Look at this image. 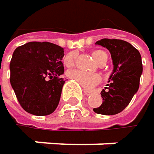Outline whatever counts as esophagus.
Returning <instances> with one entry per match:
<instances>
[{"mask_svg": "<svg viewBox=\"0 0 154 154\" xmlns=\"http://www.w3.org/2000/svg\"><path fill=\"white\" fill-rule=\"evenodd\" d=\"M84 93H85V95H90V94H92V92H91V91H88V90H84Z\"/></svg>", "mask_w": 154, "mask_h": 154, "instance_id": "1", "label": "esophagus"}]
</instances>
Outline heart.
<instances>
[{"mask_svg": "<svg viewBox=\"0 0 154 154\" xmlns=\"http://www.w3.org/2000/svg\"><path fill=\"white\" fill-rule=\"evenodd\" d=\"M92 55L94 59L98 62H102L106 57L107 54L105 51H101V50H94L92 51ZM76 57L77 54L76 52H69L68 53L65 58H64V64L68 68L73 67L76 61ZM108 58V57H107ZM67 76L69 78L73 79L77 82L79 85H81L85 89H92L94 85L100 83L101 81V77L97 73H89V72H85L79 69H73L69 70L67 73Z\"/></svg>", "mask_w": 154, "mask_h": 154, "instance_id": "b5f03b06", "label": "heart"}]
</instances>
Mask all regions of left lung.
<instances>
[{
    "label": "left lung",
    "mask_w": 154,
    "mask_h": 154,
    "mask_svg": "<svg viewBox=\"0 0 154 154\" xmlns=\"http://www.w3.org/2000/svg\"><path fill=\"white\" fill-rule=\"evenodd\" d=\"M95 45L107 48L110 52L113 71L107 87L101 95L103 103L94 111L103 115H115L121 112L131 102L139 88L143 73L142 58L138 51L129 43L119 39H101Z\"/></svg>",
    "instance_id": "obj_1"
}]
</instances>
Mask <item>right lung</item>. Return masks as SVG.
I'll return each instance as SVG.
<instances>
[{"label":"right lung","instance_id":"right-lung-1","mask_svg":"<svg viewBox=\"0 0 154 154\" xmlns=\"http://www.w3.org/2000/svg\"><path fill=\"white\" fill-rule=\"evenodd\" d=\"M63 56L62 47L48 42H29L16 48L10 63V80L26 112L45 116L56 109L65 83L60 77L64 73Z\"/></svg>","mask_w":154,"mask_h":154}]
</instances>
